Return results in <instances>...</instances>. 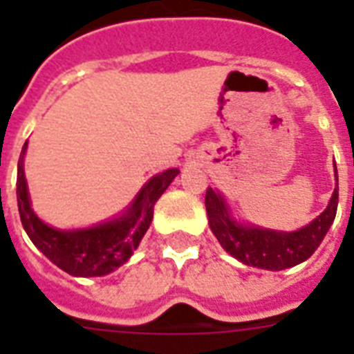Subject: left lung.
<instances>
[{
  "instance_id": "left-lung-1",
  "label": "left lung",
  "mask_w": 354,
  "mask_h": 354,
  "mask_svg": "<svg viewBox=\"0 0 354 354\" xmlns=\"http://www.w3.org/2000/svg\"><path fill=\"white\" fill-rule=\"evenodd\" d=\"M338 182V174H336ZM338 207V187L333 193L327 209L308 226L292 233L270 232L253 226L236 224L230 216L224 198L207 187L205 209L209 218L211 232L221 242V246L233 257L248 266L264 270H285L307 261L324 241Z\"/></svg>"
}]
</instances>
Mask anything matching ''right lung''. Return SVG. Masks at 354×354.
<instances>
[{
    "label": "right lung",
    "mask_w": 354,
    "mask_h": 354,
    "mask_svg": "<svg viewBox=\"0 0 354 354\" xmlns=\"http://www.w3.org/2000/svg\"><path fill=\"white\" fill-rule=\"evenodd\" d=\"M25 150L27 143L24 145L19 156L18 182H16L18 211L24 230L32 244L51 263L68 272L69 275H79V277L106 275L127 263L149 230L154 215V204L180 172L178 169H169L150 178L149 183L136 196L130 209L121 218L104 222L90 230L60 232L44 224L30 209L24 172Z\"/></svg>",
    "instance_id": "1"
}]
</instances>
